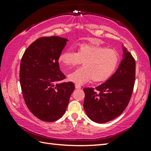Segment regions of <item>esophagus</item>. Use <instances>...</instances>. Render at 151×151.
Wrapping results in <instances>:
<instances>
[{
	"label": "esophagus",
	"mask_w": 151,
	"mask_h": 151,
	"mask_svg": "<svg viewBox=\"0 0 151 151\" xmlns=\"http://www.w3.org/2000/svg\"><path fill=\"white\" fill-rule=\"evenodd\" d=\"M75 88H77V89H79V88H81V85H78V84H76V85H75Z\"/></svg>",
	"instance_id": "1"
}]
</instances>
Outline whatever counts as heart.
<instances>
[{"mask_svg": "<svg viewBox=\"0 0 151 151\" xmlns=\"http://www.w3.org/2000/svg\"><path fill=\"white\" fill-rule=\"evenodd\" d=\"M58 61L66 68L79 65L83 61V66L68 75L70 81L81 85L92 79L96 83L108 80L116 70L119 55L112 48L82 43L78 45L77 52L72 49L64 50L60 53Z\"/></svg>", "mask_w": 151, "mask_h": 151, "instance_id": "1", "label": "heart"}]
</instances>
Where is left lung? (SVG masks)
<instances>
[{
  "instance_id": "8db88e82",
  "label": "left lung",
  "mask_w": 151,
  "mask_h": 151,
  "mask_svg": "<svg viewBox=\"0 0 151 151\" xmlns=\"http://www.w3.org/2000/svg\"><path fill=\"white\" fill-rule=\"evenodd\" d=\"M118 69L95 88H85L84 109L92 121L104 123L118 117L129 104L135 81L136 63L127 48Z\"/></svg>"
}]
</instances>
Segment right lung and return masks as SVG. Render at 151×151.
<instances>
[{
  "label": "right lung",
  "instance_id": "1",
  "mask_svg": "<svg viewBox=\"0 0 151 151\" xmlns=\"http://www.w3.org/2000/svg\"><path fill=\"white\" fill-rule=\"evenodd\" d=\"M67 40L57 36L39 38L27 48L20 61V83L25 103L45 122L63 116L75 87L73 82L58 83L66 77L58 60Z\"/></svg>",
  "mask_w": 151,
  "mask_h": 151
}]
</instances>
